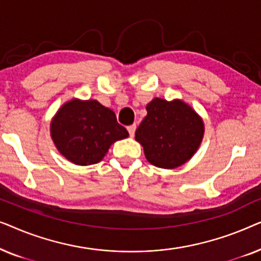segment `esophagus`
Returning a JSON list of instances; mask_svg holds the SVG:
<instances>
[{"label":"esophagus","mask_w":261,"mask_h":261,"mask_svg":"<svg viewBox=\"0 0 261 261\" xmlns=\"http://www.w3.org/2000/svg\"><path fill=\"white\" fill-rule=\"evenodd\" d=\"M128 132H129V135L130 137H134V133H135V129H137V126L135 124H130V126L127 127Z\"/></svg>","instance_id":"1"}]
</instances>
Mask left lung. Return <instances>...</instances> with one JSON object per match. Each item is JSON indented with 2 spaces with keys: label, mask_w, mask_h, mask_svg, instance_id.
<instances>
[{
  "label": "left lung",
  "mask_w": 261,
  "mask_h": 261,
  "mask_svg": "<svg viewBox=\"0 0 261 261\" xmlns=\"http://www.w3.org/2000/svg\"><path fill=\"white\" fill-rule=\"evenodd\" d=\"M147 115L135 132L148 163L176 169L190 160L201 146L204 123L195 109L181 99L155 97L146 106Z\"/></svg>",
  "instance_id": "8db88e82"
}]
</instances>
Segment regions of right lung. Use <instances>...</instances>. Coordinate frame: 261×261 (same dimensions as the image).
I'll return each mask as SVG.
<instances>
[{"instance_id":"obj_1","label":"right lung","mask_w":261,"mask_h":261,"mask_svg":"<svg viewBox=\"0 0 261 261\" xmlns=\"http://www.w3.org/2000/svg\"><path fill=\"white\" fill-rule=\"evenodd\" d=\"M49 132L60 154L81 166L99 163L114 142L129 135L117 123L112 109L96 99L80 98L70 99L60 107L51 121Z\"/></svg>"}]
</instances>
